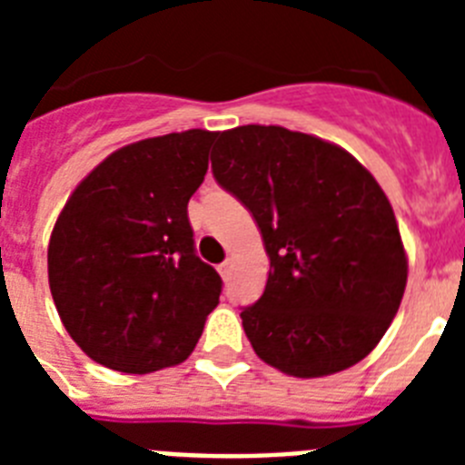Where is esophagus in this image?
I'll list each match as a JSON object with an SVG mask.
<instances>
[{
  "instance_id": "esophagus-1",
  "label": "esophagus",
  "mask_w": 465,
  "mask_h": 465,
  "mask_svg": "<svg viewBox=\"0 0 465 465\" xmlns=\"http://www.w3.org/2000/svg\"><path fill=\"white\" fill-rule=\"evenodd\" d=\"M230 270H232V262H230V261L221 262V265H219V272H221V277H223V279L230 277Z\"/></svg>"
}]
</instances>
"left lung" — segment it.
<instances>
[{"mask_svg": "<svg viewBox=\"0 0 465 465\" xmlns=\"http://www.w3.org/2000/svg\"><path fill=\"white\" fill-rule=\"evenodd\" d=\"M216 182L256 219L265 291L242 310L253 351L286 375L323 377L371 354L408 283L391 203L344 149L279 125L219 133Z\"/></svg>", "mask_w": 465, "mask_h": 465, "instance_id": "left-lung-1", "label": "left lung"}]
</instances>
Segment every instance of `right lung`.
<instances>
[{"mask_svg": "<svg viewBox=\"0 0 465 465\" xmlns=\"http://www.w3.org/2000/svg\"><path fill=\"white\" fill-rule=\"evenodd\" d=\"M216 133L186 130L114 151L74 188L48 244L57 314L85 354L146 375L179 365L219 305V272L200 261L188 200Z\"/></svg>", "mask_w": 465, "mask_h": 465, "instance_id": "1", "label": "right lung"}]
</instances>
